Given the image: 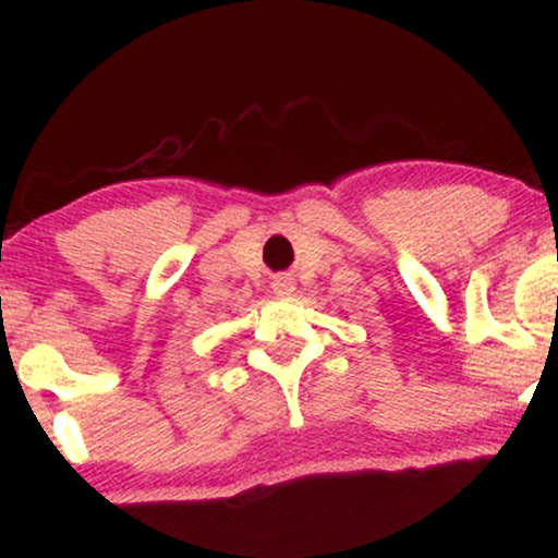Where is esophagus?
<instances>
[{"instance_id":"1","label":"esophagus","mask_w":558,"mask_h":558,"mask_svg":"<svg viewBox=\"0 0 558 558\" xmlns=\"http://www.w3.org/2000/svg\"><path fill=\"white\" fill-rule=\"evenodd\" d=\"M272 291L278 293V296H288V293L293 291V280L288 278V275H280V278H275V283H272Z\"/></svg>"}]
</instances>
